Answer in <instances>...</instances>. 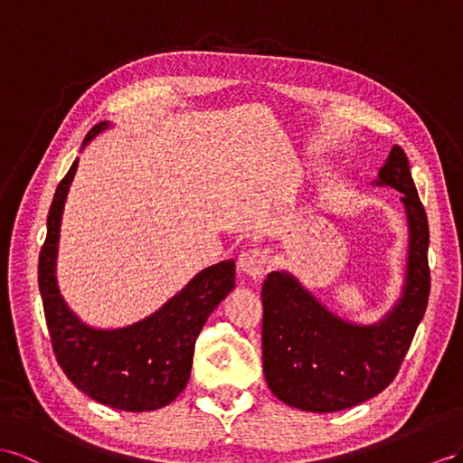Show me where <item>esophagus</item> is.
Listing matches in <instances>:
<instances>
[{
	"label": "esophagus",
	"mask_w": 463,
	"mask_h": 463,
	"mask_svg": "<svg viewBox=\"0 0 463 463\" xmlns=\"http://www.w3.org/2000/svg\"><path fill=\"white\" fill-rule=\"evenodd\" d=\"M269 262V254L266 248H248L239 258V268L244 271V274L260 278L266 271Z\"/></svg>",
	"instance_id": "esophagus-1"
}]
</instances>
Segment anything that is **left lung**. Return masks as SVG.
I'll return each mask as SVG.
<instances>
[{"instance_id": "obj_1", "label": "left lung", "mask_w": 463, "mask_h": 463, "mask_svg": "<svg viewBox=\"0 0 463 463\" xmlns=\"http://www.w3.org/2000/svg\"><path fill=\"white\" fill-rule=\"evenodd\" d=\"M377 184L402 194L409 219L405 291L382 323L340 321L286 271H271L262 286L266 382L279 401L301 411H342L382 393L395 379L429 305V221L402 148L391 150Z\"/></svg>"}]
</instances>
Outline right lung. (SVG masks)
I'll list each match as a JSON object with an SVG mask.
<instances>
[{
	"label": "right lung",
	"mask_w": 463,
	"mask_h": 463,
	"mask_svg": "<svg viewBox=\"0 0 463 463\" xmlns=\"http://www.w3.org/2000/svg\"><path fill=\"white\" fill-rule=\"evenodd\" d=\"M108 127H93L84 146ZM76 168L78 160L56 187L39 256V289L52 350L70 382L101 405L130 412L156 411L170 405L187 385L201 328L234 288V260L203 269L137 325L115 330L84 325L62 301L54 276L62 209Z\"/></svg>",
	"instance_id": "1"
}]
</instances>
